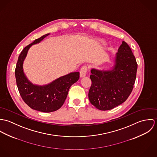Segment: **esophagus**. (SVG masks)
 Instances as JSON below:
<instances>
[{
    "instance_id": "esophagus-1",
    "label": "esophagus",
    "mask_w": 157,
    "mask_h": 157,
    "mask_svg": "<svg viewBox=\"0 0 157 157\" xmlns=\"http://www.w3.org/2000/svg\"><path fill=\"white\" fill-rule=\"evenodd\" d=\"M87 69H88V67L86 66H83V67H81L80 71V77H83L86 76Z\"/></svg>"
}]
</instances>
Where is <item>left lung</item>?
Listing matches in <instances>:
<instances>
[{
    "mask_svg": "<svg viewBox=\"0 0 157 157\" xmlns=\"http://www.w3.org/2000/svg\"><path fill=\"white\" fill-rule=\"evenodd\" d=\"M137 63L128 44L123 41L111 70L92 69V84L88 97L90 103L101 111L110 110L124 102L134 88Z\"/></svg>",
    "mask_w": 157,
    "mask_h": 157,
    "instance_id": "obj_1",
    "label": "left lung"
}]
</instances>
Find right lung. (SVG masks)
<instances>
[{
  "mask_svg": "<svg viewBox=\"0 0 157 157\" xmlns=\"http://www.w3.org/2000/svg\"><path fill=\"white\" fill-rule=\"evenodd\" d=\"M49 34L44 35L25 47L19 56L15 69L16 83L23 100L31 109L43 112H54L60 109L70 87L80 77L78 72H71L44 86L33 85L28 80L23 71V62L28 51L32 45L39 43Z\"/></svg>",
  "mask_w": 157,
  "mask_h": 157,
  "instance_id": "right-lung-1",
  "label": "right lung"
}]
</instances>
